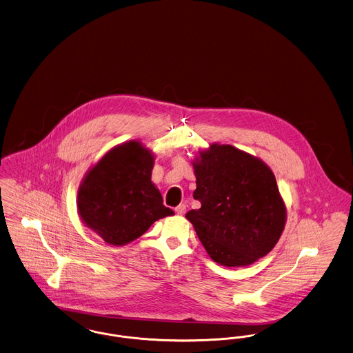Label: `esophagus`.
<instances>
[{"label":"esophagus","mask_w":353,"mask_h":353,"mask_svg":"<svg viewBox=\"0 0 353 353\" xmlns=\"http://www.w3.org/2000/svg\"><path fill=\"white\" fill-rule=\"evenodd\" d=\"M175 212L178 215H184L185 214V205L184 204H179L176 208H175Z\"/></svg>","instance_id":"esophagus-1"}]
</instances>
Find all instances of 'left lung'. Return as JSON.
<instances>
[{
    "mask_svg": "<svg viewBox=\"0 0 353 353\" xmlns=\"http://www.w3.org/2000/svg\"><path fill=\"white\" fill-rule=\"evenodd\" d=\"M199 210L185 214L200 243L223 266H246L276 246L286 205L276 176L260 158L230 145L212 143L192 162Z\"/></svg>",
    "mask_w": 353,
    "mask_h": 353,
    "instance_id": "left-lung-1",
    "label": "left lung"
}]
</instances>
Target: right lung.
<instances>
[{"mask_svg": "<svg viewBox=\"0 0 353 353\" xmlns=\"http://www.w3.org/2000/svg\"><path fill=\"white\" fill-rule=\"evenodd\" d=\"M154 154L132 139L110 149L77 190L81 221L109 245H126L174 211L152 182Z\"/></svg>", "mask_w": 353, "mask_h": 353, "instance_id": "1", "label": "right lung"}]
</instances>
